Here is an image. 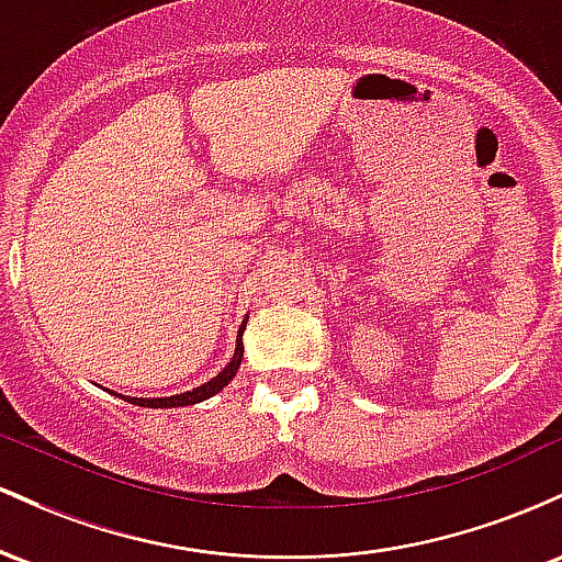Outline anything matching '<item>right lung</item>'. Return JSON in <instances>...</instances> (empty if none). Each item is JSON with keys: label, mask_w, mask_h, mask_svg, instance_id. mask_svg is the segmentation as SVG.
I'll return each mask as SVG.
<instances>
[{"label": "right lung", "mask_w": 562, "mask_h": 562, "mask_svg": "<svg viewBox=\"0 0 562 562\" xmlns=\"http://www.w3.org/2000/svg\"><path fill=\"white\" fill-rule=\"evenodd\" d=\"M241 337H244V326H241V331H238V345H236V352H233L231 363L225 366V369L220 371L217 376H212L210 382H204V384H201V387L191 390V393L169 395V398H124V401L135 403V406H148V408H178V406H193V403H201V401L212 398L214 393H220V390H223L225 384H228L233 376H236L238 366H241V358H244Z\"/></svg>", "instance_id": "1"}]
</instances>
